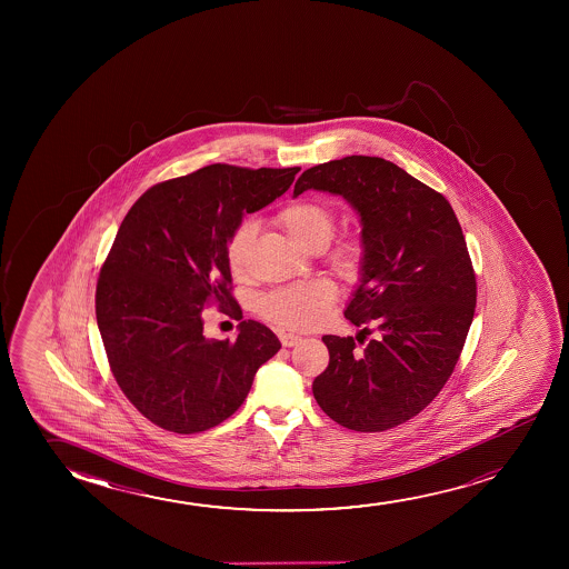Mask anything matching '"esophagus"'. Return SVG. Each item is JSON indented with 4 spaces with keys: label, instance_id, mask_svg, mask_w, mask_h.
I'll list each match as a JSON object with an SVG mask.
<instances>
[{
    "label": "esophagus",
    "instance_id": "1",
    "mask_svg": "<svg viewBox=\"0 0 569 569\" xmlns=\"http://www.w3.org/2000/svg\"><path fill=\"white\" fill-rule=\"evenodd\" d=\"M280 340L281 346H286V348H293V346H297V343L301 342V336L281 335Z\"/></svg>",
    "mask_w": 569,
    "mask_h": 569
}]
</instances>
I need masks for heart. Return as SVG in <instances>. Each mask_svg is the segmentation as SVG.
I'll use <instances>...</instances> for the list:
<instances>
[{
	"label": "heart",
	"mask_w": 569,
	"mask_h": 569,
	"mask_svg": "<svg viewBox=\"0 0 569 569\" xmlns=\"http://www.w3.org/2000/svg\"><path fill=\"white\" fill-rule=\"evenodd\" d=\"M278 226L288 233L297 247L305 250H320L327 247L335 233V211L327 203L312 198H301L283 206L276 216ZM254 223L241 221L234 227L227 241L226 257L229 270L242 276L247 270L250 244L254 241ZM361 258V249L356 242H343L330 254V262L338 272L353 273ZM336 301V289L330 281L311 280L289 288L276 289L258 301V311L264 319L276 325L296 330L319 327L327 319L328 311Z\"/></svg>",
	"instance_id": "obj_1"
}]
</instances>
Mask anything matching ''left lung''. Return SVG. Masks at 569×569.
I'll list each match as a JSON object with an SVG mask.
<instances>
[{
	"label": "left lung",
	"instance_id": "left-lung-1",
	"mask_svg": "<svg viewBox=\"0 0 569 569\" xmlns=\"http://www.w3.org/2000/svg\"><path fill=\"white\" fill-rule=\"evenodd\" d=\"M305 190L342 196L358 213L363 252L343 315L379 330L363 351L351 336H322L330 363L312 395L343 428H395L443 389L475 319V270L459 219L445 196L381 157L311 167L293 198Z\"/></svg>",
	"mask_w": 569,
	"mask_h": 569
}]
</instances>
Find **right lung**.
Returning <instances> with one entry per match:
<instances>
[{
  "instance_id": "obj_1",
  "label": "right lung",
  "mask_w": 569,
  "mask_h": 569,
  "mask_svg": "<svg viewBox=\"0 0 569 569\" xmlns=\"http://www.w3.org/2000/svg\"><path fill=\"white\" fill-rule=\"evenodd\" d=\"M299 167L210 164L149 188L126 213L97 283L94 311L110 369L149 421L198 433L233 416L278 336L242 320L234 340L203 336V307H241L226 249L244 213L283 194Z\"/></svg>"
}]
</instances>
